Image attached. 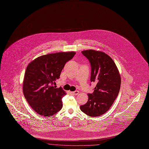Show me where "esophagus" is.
Here are the masks:
<instances>
[{"label": "esophagus", "mask_w": 149, "mask_h": 149, "mask_svg": "<svg viewBox=\"0 0 149 149\" xmlns=\"http://www.w3.org/2000/svg\"><path fill=\"white\" fill-rule=\"evenodd\" d=\"M72 93L73 95H78L79 93V91H75L74 92H72Z\"/></svg>", "instance_id": "34e87169"}]
</instances>
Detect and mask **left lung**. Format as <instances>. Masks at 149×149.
I'll list each match as a JSON object with an SVG mask.
<instances>
[{"label": "left lung", "instance_id": "1", "mask_svg": "<svg viewBox=\"0 0 149 149\" xmlns=\"http://www.w3.org/2000/svg\"><path fill=\"white\" fill-rule=\"evenodd\" d=\"M82 53L91 64V81L96 85L93 92L88 94L87 102L80 109L86 115L96 117L106 113L118 97L120 75L115 62L105 53L88 49Z\"/></svg>", "mask_w": 149, "mask_h": 149}]
</instances>
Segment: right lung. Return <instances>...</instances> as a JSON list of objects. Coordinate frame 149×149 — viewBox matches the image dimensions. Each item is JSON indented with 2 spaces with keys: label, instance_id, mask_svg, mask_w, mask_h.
<instances>
[{
  "label": "right lung",
  "instance_id": "add662e5",
  "mask_svg": "<svg viewBox=\"0 0 149 149\" xmlns=\"http://www.w3.org/2000/svg\"><path fill=\"white\" fill-rule=\"evenodd\" d=\"M75 53L60 52L37 57L27 67L23 84V94L30 107L38 114L51 116L63 107L66 95L61 87L53 86L65 64Z\"/></svg>",
  "mask_w": 149,
  "mask_h": 149
}]
</instances>
